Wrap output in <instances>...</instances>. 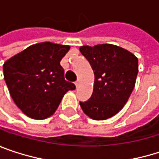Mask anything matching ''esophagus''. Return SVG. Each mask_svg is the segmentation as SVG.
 <instances>
[{
	"label": "esophagus",
	"instance_id": "esophagus-1",
	"mask_svg": "<svg viewBox=\"0 0 159 159\" xmlns=\"http://www.w3.org/2000/svg\"><path fill=\"white\" fill-rule=\"evenodd\" d=\"M75 86H76V87H78L80 84V80H76V81H75Z\"/></svg>",
	"mask_w": 159,
	"mask_h": 159
}]
</instances>
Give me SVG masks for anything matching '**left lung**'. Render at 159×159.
Here are the masks:
<instances>
[{
  "mask_svg": "<svg viewBox=\"0 0 159 159\" xmlns=\"http://www.w3.org/2000/svg\"><path fill=\"white\" fill-rule=\"evenodd\" d=\"M80 51L95 75L92 96L86 101H80V106L91 119L107 120L128 101L138 74V59L130 51L111 44L83 46Z\"/></svg>",
  "mask_w": 159,
  "mask_h": 159,
  "instance_id": "8db88e82",
  "label": "left lung"
}]
</instances>
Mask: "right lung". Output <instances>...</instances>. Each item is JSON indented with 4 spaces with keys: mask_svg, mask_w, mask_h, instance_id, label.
I'll return each instance as SVG.
<instances>
[{
    "mask_svg": "<svg viewBox=\"0 0 159 159\" xmlns=\"http://www.w3.org/2000/svg\"><path fill=\"white\" fill-rule=\"evenodd\" d=\"M69 46L43 42L32 45L3 64V76L16 106L36 120L51 116L64 94L75 85L64 79L60 61Z\"/></svg>",
    "mask_w": 159,
    "mask_h": 159,
    "instance_id": "right-lung-1",
    "label": "right lung"
}]
</instances>
